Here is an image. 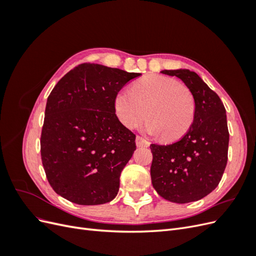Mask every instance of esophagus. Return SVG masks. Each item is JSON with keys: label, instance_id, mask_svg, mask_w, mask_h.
Returning a JSON list of instances; mask_svg holds the SVG:
<instances>
[{"label": "esophagus", "instance_id": "esophagus-1", "mask_svg": "<svg viewBox=\"0 0 256 256\" xmlns=\"http://www.w3.org/2000/svg\"><path fill=\"white\" fill-rule=\"evenodd\" d=\"M136 146H138V147H148L150 144L148 141L146 140V138H144L140 136H136Z\"/></svg>", "mask_w": 256, "mask_h": 256}]
</instances>
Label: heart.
Segmentation results:
<instances>
[{
	"mask_svg": "<svg viewBox=\"0 0 256 256\" xmlns=\"http://www.w3.org/2000/svg\"><path fill=\"white\" fill-rule=\"evenodd\" d=\"M114 110L116 118L128 129L138 128L147 114L145 128L150 134H160L164 141H175L191 127L196 102L192 92L180 82L152 74L136 81L131 90L118 92Z\"/></svg>",
	"mask_w": 256,
	"mask_h": 256,
	"instance_id": "b5f03b06",
	"label": "heart"
}]
</instances>
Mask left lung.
<instances>
[{"label": "left lung", "instance_id": "8db88e82", "mask_svg": "<svg viewBox=\"0 0 256 256\" xmlns=\"http://www.w3.org/2000/svg\"><path fill=\"white\" fill-rule=\"evenodd\" d=\"M180 78L196 102L194 120L180 141L150 144L152 184L158 194L174 203L203 198L219 184L228 164L230 134L220 97L188 69L162 70Z\"/></svg>", "mask_w": 256, "mask_h": 256}]
</instances>
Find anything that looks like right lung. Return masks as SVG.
Here are the masks:
<instances>
[{
	"mask_svg": "<svg viewBox=\"0 0 256 256\" xmlns=\"http://www.w3.org/2000/svg\"><path fill=\"white\" fill-rule=\"evenodd\" d=\"M141 74L83 63L67 72L47 100L42 161L58 194L79 205L110 202L136 150V134L116 118L118 92Z\"/></svg>",
	"mask_w": 256,
	"mask_h": 256,
	"instance_id": "add662e5",
	"label": "right lung"
}]
</instances>
